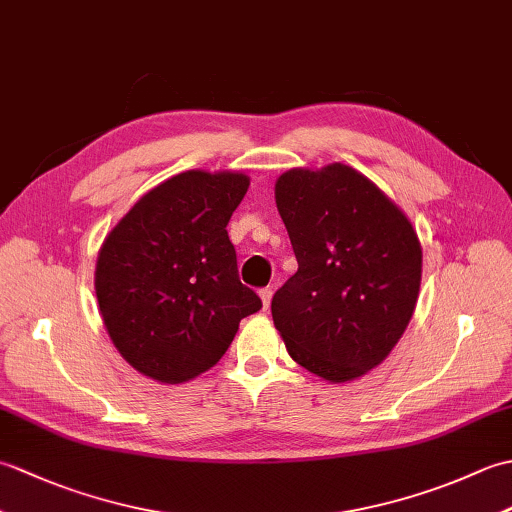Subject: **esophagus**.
Instances as JSON below:
<instances>
[{"label":"esophagus","mask_w":512,"mask_h":512,"mask_svg":"<svg viewBox=\"0 0 512 512\" xmlns=\"http://www.w3.org/2000/svg\"><path fill=\"white\" fill-rule=\"evenodd\" d=\"M259 299H262L264 310H268L270 299H273V288H262V290H259Z\"/></svg>","instance_id":"obj_1"}]
</instances>
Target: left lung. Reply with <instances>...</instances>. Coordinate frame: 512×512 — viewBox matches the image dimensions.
<instances>
[{
	"label": "left lung",
	"instance_id": "8db88e82",
	"mask_svg": "<svg viewBox=\"0 0 512 512\" xmlns=\"http://www.w3.org/2000/svg\"><path fill=\"white\" fill-rule=\"evenodd\" d=\"M275 202L299 264L270 306L288 354L330 383L367 374L416 310V231L372 180L341 162L281 173Z\"/></svg>",
	"mask_w": 512,
	"mask_h": 512
}]
</instances>
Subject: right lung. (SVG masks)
Listing matches in <instances>:
<instances>
[{
  "instance_id": "add662e5",
  "label": "right lung",
  "mask_w": 512,
  "mask_h": 512,
  "mask_svg": "<svg viewBox=\"0 0 512 512\" xmlns=\"http://www.w3.org/2000/svg\"><path fill=\"white\" fill-rule=\"evenodd\" d=\"M235 171H184L147 191L99 250L96 299L116 350L178 385L211 369L262 308L237 275L226 224L248 191Z\"/></svg>"
}]
</instances>
